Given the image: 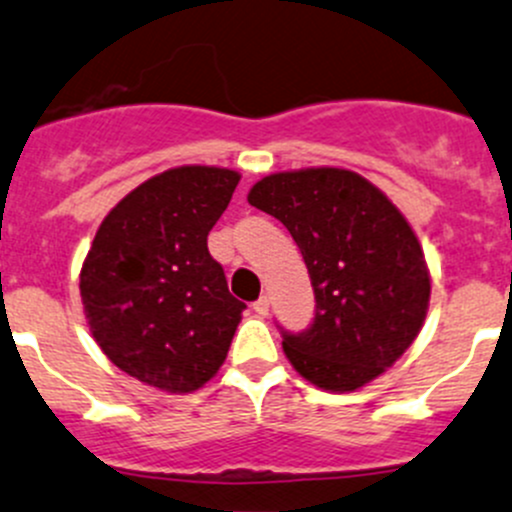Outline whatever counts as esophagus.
<instances>
[{"mask_svg":"<svg viewBox=\"0 0 512 512\" xmlns=\"http://www.w3.org/2000/svg\"><path fill=\"white\" fill-rule=\"evenodd\" d=\"M252 310H255L257 315H260V317H265L267 312H270V297H267V295H262L260 300H255V302H252Z\"/></svg>","mask_w":512,"mask_h":512,"instance_id":"obj_1","label":"esophagus"}]
</instances>
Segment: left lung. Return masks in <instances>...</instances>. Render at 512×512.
Instances as JSON below:
<instances>
[{"label": "left lung", "instance_id": "8db88e82", "mask_svg": "<svg viewBox=\"0 0 512 512\" xmlns=\"http://www.w3.org/2000/svg\"><path fill=\"white\" fill-rule=\"evenodd\" d=\"M247 202L290 230L315 290L310 327L282 330L292 367L332 393L382 375L413 345L430 302L423 247L398 207L337 167L270 175Z\"/></svg>", "mask_w": 512, "mask_h": 512}]
</instances>
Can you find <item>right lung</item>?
<instances>
[{"mask_svg":"<svg viewBox=\"0 0 512 512\" xmlns=\"http://www.w3.org/2000/svg\"><path fill=\"white\" fill-rule=\"evenodd\" d=\"M240 175L187 165L155 175L104 217L79 275L104 355L167 393L202 388L225 362L245 302L230 295L207 235Z\"/></svg>","mask_w":512,"mask_h":512,"instance_id":"obj_1","label":"right lung"}]
</instances>
